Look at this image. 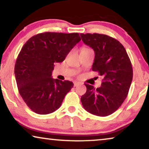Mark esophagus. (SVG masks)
<instances>
[{
	"label": "esophagus",
	"instance_id": "esophagus-1",
	"mask_svg": "<svg viewBox=\"0 0 149 149\" xmlns=\"http://www.w3.org/2000/svg\"><path fill=\"white\" fill-rule=\"evenodd\" d=\"M81 84H80V83L79 82H75L74 83V87H77L78 86V85H79Z\"/></svg>",
	"mask_w": 149,
	"mask_h": 149
}]
</instances>
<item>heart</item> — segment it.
Wrapping results in <instances>:
<instances>
[{
  "label": "heart",
  "mask_w": 149,
  "mask_h": 149,
  "mask_svg": "<svg viewBox=\"0 0 149 149\" xmlns=\"http://www.w3.org/2000/svg\"><path fill=\"white\" fill-rule=\"evenodd\" d=\"M84 49H88V48H84Z\"/></svg>",
  "instance_id": "obj_1"
}]
</instances>
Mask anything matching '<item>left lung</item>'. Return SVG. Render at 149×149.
I'll list each match as a JSON object with an SVG mask.
<instances>
[{"label": "left lung", "mask_w": 149, "mask_h": 149, "mask_svg": "<svg viewBox=\"0 0 149 149\" xmlns=\"http://www.w3.org/2000/svg\"><path fill=\"white\" fill-rule=\"evenodd\" d=\"M82 41L94 50L92 70L103 77L101 87L85 84L87 91L81 97L87 112L107 116L117 110L127 97L133 79L132 62L122 43L108 35L81 33Z\"/></svg>", "instance_id": "8db88e82"}]
</instances>
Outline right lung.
I'll return each mask as SVG.
<instances>
[{
    "mask_svg": "<svg viewBox=\"0 0 149 149\" xmlns=\"http://www.w3.org/2000/svg\"><path fill=\"white\" fill-rule=\"evenodd\" d=\"M81 41L77 33L45 32L31 37L17 56L14 74L19 95L30 109L48 114L58 109L74 87L70 81L54 79V63L62 62Z\"/></svg>",
    "mask_w": 149,
    "mask_h": 149,
    "instance_id": "obj_1",
    "label": "right lung"
}]
</instances>
